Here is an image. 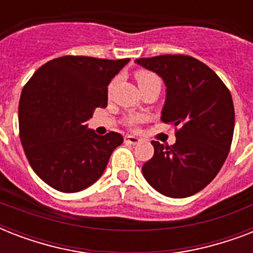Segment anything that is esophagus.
<instances>
[{"instance_id": "obj_1", "label": "esophagus", "mask_w": 253, "mask_h": 253, "mask_svg": "<svg viewBox=\"0 0 253 253\" xmlns=\"http://www.w3.org/2000/svg\"><path fill=\"white\" fill-rule=\"evenodd\" d=\"M125 142L128 143V144H132V146H135V144H138V143L140 142V139L136 138V136H134V135H127L126 138H125Z\"/></svg>"}]
</instances>
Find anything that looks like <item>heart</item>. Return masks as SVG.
<instances>
[{"label":"heart","mask_w":253,"mask_h":253,"mask_svg":"<svg viewBox=\"0 0 253 253\" xmlns=\"http://www.w3.org/2000/svg\"><path fill=\"white\" fill-rule=\"evenodd\" d=\"M135 77H136V81H138L139 86L150 84V83H154V81H160L159 80V77L156 76L155 73L150 72V71H139V72H136ZM111 86H113V84L110 85V87ZM128 123H130L131 126H134L135 123H136V119L131 118L130 121H128Z\"/></svg>","instance_id":"heart-1"}]
</instances>
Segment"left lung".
<instances>
[{"label": "left lung", "mask_w": 253, "mask_h": 253, "mask_svg": "<svg viewBox=\"0 0 253 253\" xmlns=\"http://www.w3.org/2000/svg\"><path fill=\"white\" fill-rule=\"evenodd\" d=\"M135 63L158 73L167 86L162 121L176 127V143L152 142L155 154L142 167L159 193L193 196L218 174L231 147L235 111L223 81L202 61L186 55H160Z\"/></svg>", "instance_id": "obj_1"}]
</instances>
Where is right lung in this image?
Instances as JSON below:
<instances>
[{
    "label": "right lung",
    "mask_w": 253,
    "mask_h": 253,
    "mask_svg": "<svg viewBox=\"0 0 253 253\" xmlns=\"http://www.w3.org/2000/svg\"><path fill=\"white\" fill-rule=\"evenodd\" d=\"M130 59L61 56L45 63L19 99V138L34 172L51 188L76 193L102 176L118 132L97 135L85 125L106 107L107 86Z\"/></svg>",
    "instance_id": "add662e5"
}]
</instances>
